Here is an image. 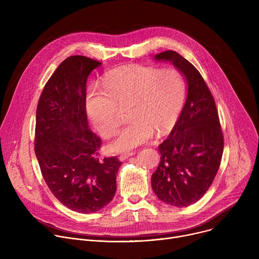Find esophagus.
Returning <instances> with one entry per match:
<instances>
[{"instance_id": "34e87169", "label": "esophagus", "mask_w": 259, "mask_h": 259, "mask_svg": "<svg viewBox=\"0 0 259 259\" xmlns=\"http://www.w3.org/2000/svg\"><path fill=\"white\" fill-rule=\"evenodd\" d=\"M133 155H135L134 152H129V153L121 154V155L119 156V160H120V161H125L126 159H128L129 157H131V156H133Z\"/></svg>"}]
</instances>
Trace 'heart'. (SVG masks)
I'll list each match as a JSON object with an SVG mask.
<instances>
[{"instance_id": "1", "label": "heart", "mask_w": 259, "mask_h": 259, "mask_svg": "<svg viewBox=\"0 0 259 259\" xmlns=\"http://www.w3.org/2000/svg\"><path fill=\"white\" fill-rule=\"evenodd\" d=\"M101 88H91L86 110L94 127L109 137L119 126V107L131 119L107 145L113 153L129 152L165 134L177 122L187 96V84L175 68L122 65L104 73Z\"/></svg>"}]
</instances>
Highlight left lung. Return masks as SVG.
Listing matches in <instances>:
<instances>
[{"instance_id":"obj_1","label":"left lung","mask_w":259,"mask_h":259,"mask_svg":"<svg viewBox=\"0 0 259 259\" xmlns=\"http://www.w3.org/2000/svg\"><path fill=\"white\" fill-rule=\"evenodd\" d=\"M170 61L186 77L188 97L169 136L159 145L161 161L152 188L164 203L187 207L199 201L217 174L224 134L214 98L199 70L175 51L155 55Z\"/></svg>"}]
</instances>
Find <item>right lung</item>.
I'll use <instances>...</instances> for the list:
<instances>
[{"label":"right lung","mask_w":259,"mask_h":259,"mask_svg":"<svg viewBox=\"0 0 259 259\" xmlns=\"http://www.w3.org/2000/svg\"><path fill=\"white\" fill-rule=\"evenodd\" d=\"M101 62L82 55L64 59L36 106L34 153L54 197L68 209L94 213L113 200L117 157L99 158L101 138L88 126L86 83Z\"/></svg>","instance_id":"obj_1"}]
</instances>
